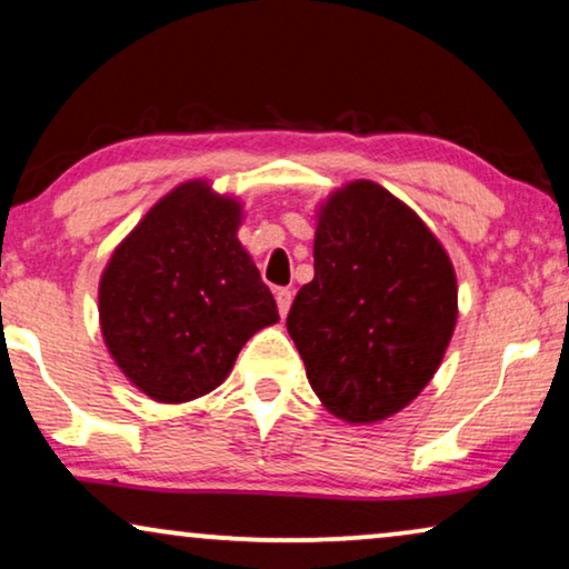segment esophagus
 I'll use <instances>...</instances> for the list:
<instances>
[{
  "instance_id": "esophagus-1",
  "label": "esophagus",
  "mask_w": 569,
  "mask_h": 569,
  "mask_svg": "<svg viewBox=\"0 0 569 569\" xmlns=\"http://www.w3.org/2000/svg\"><path fill=\"white\" fill-rule=\"evenodd\" d=\"M274 298H277V308H279V316H287V310H290V306H292V290H277L274 292Z\"/></svg>"
}]
</instances>
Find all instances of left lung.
I'll use <instances>...</instances> for the list:
<instances>
[{
    "instance_id": "left-lung-1",
    "label": "left lung",
    "mask_w": 569,
    "mask_h": 569,
    "mask_svg": "<svg viewBox=\"0 0 569 569\" xmlns=\"http://www.w3.org/2000/svg\"><path fill=\"white\" fill-rule=\"evenodd\" d=\"M313 282L287 331L318 399L349 425L401 411L440 368L458 318L446 248L372 181L333 191L318 212Z\"/></svg>"
}]
</instances>
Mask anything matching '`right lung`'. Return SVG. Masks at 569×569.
Segmentation results:
<instances>
[{
    "label": "right lung",
    "mask_w": 569,
    "mask_h": 569,
    "mask_svg": "<svg viewBox=\"0 0 569 569\" xmlns=\"http://www.w3.org/2000/svg\"><path fill=\"white\" fill-rule=\"evenodd\" d=\"M240 201L207 181L162 197L100 277L106 347L139 391L183 403L214 391L277 302L238 240Z\"/></svg>",
    "instance_id": "add662e5"
}]
</instances>
